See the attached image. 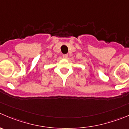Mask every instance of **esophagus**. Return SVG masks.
<instances>
[{
  "label": "esophagus",
  "mask_w": 129,
  "mask_h": 129,
  "mask_svg": "<svg viewBox=\"0 0 129 129\" xmlns=\"http://www.w3.org/2000/svg\"><path fill=\"white\" fill-rule=\"evenodd\" d=\"M62 57H63V58H67V57H68V55H67V54H63V55H62Z\"/></svg>",
  "instance_id": "1"
}]
</instances>
